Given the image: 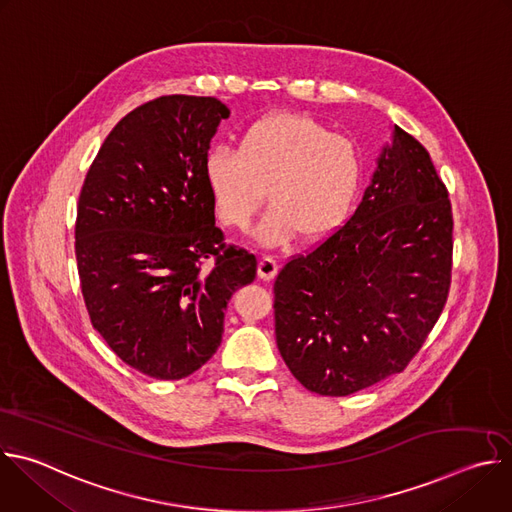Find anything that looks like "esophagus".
I'll use <instances>...</instances> for the list:
<instances>
[{"label":"esophagus","instance_id":"esophagus-1","mask_svg":"<svg viewBox=\"0 0 512 512\" xmlns=\"http://www.w3.org/2000/svg\"><path fill=\"white\" fill-rule=\"evenodd\" d=\"M277 269H279V265L273 257H261L259 263H257V275L263 281H271L277 275Z\"/></svg>","mask_w":512,"mask_h":512}]
</instances>
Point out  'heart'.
I'll return each instance as SVG.
<instances>
[{
	"label": "heart",
	"instance_id": "b5f03b06",
	"mask_svg": "<svg viewBox=\"0 0 512 512\" xmlns=\"http://www.w3.org/2000/svg\"><path fill=\"white\" fill-rule=\"evenodd\" d=\"M218 223L245 231L269 196L257 229L265 245L300 235L316 243L348 216L362 182L358 145L302 113H271L239 137L237 154L212 150L202 166Z\"/></svg>",
	"mask_w": 512,
	"mask_h": 512
}]
</instances>
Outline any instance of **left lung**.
Here are the masks:
<instances>
[{"mask_svg": "<svg viewBox=\"0 0 512 512\" xmlns=\"http://www.w3.org/2000/svg\"><path fill=\"white\" fill-rule=\"evenodd\" d=\"M423 145L393 125L348 221L273 283L275 340L308 391L346 397L403 373L448 302L454 216Z\"/></svg>", "mask_w": 512, "mask_h": 512, "instance_id": "1", "label": "left lung"}]
</instances>
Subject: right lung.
Segmentation results:
<instances>
[{"instance_id": "add662e5", "label": "right lung", "mask_w": 512, "mask_h": 512, "mask_svg": "<svg viewBox=\"0 0 512 512\" xmlns=\"http://www.w3.org/2000/svg\"><path fill=\"white\" fill-rule=\"evenodd\" d=\"M229 107L166 95L127 113L81 188L75 255L95 330L135 371L178 381L223 340L227 302L257 259L214 225L202 166Z\"/></svg>"}]
</instances>
